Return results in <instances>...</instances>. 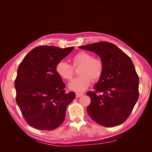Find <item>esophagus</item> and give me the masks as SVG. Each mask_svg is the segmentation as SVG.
Segmentation results:
<instances>
[{"label": "esophagus", "mask_w": 152, "mask_h": 152, "mask_svg": "<svg viewBox=\"0 0 152 152\" xmlns=\"http://www.w3.org/2000/svg\"><path fill=\"white\" fill-rule=\"evenodd\" d=\"M84 95L83 93H76V97L77 98H80L81 96H82Z\"/></svg>", "instance_id": "34e87169"}]
</instances>
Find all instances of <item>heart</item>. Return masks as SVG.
Returning a JSON list of instances; mask_svg holds the SVG:
<instances>
[{"label": "heart", "mask_w": 152, "mask_h": 152, "mask_svg": "<svg viewBox=\"0 0 152 152\" xmlns=\"http://www.w3.org/2000/svg\"><path fill=\"white\" fill-rule=\"evenodd\" d=\"M73 67L80 66L79 70V76L70 82L68 88L71 91L82 92L88 88L92 82L98 80L102 77L104 64L99 58H94L91 53L80 51L73 56L71 59ZM57 74L62 79L70 80L73 76L72 66L65 61H59L55 67Z\"/></svg>", "instance_id": "obj_1"}]
</instances>
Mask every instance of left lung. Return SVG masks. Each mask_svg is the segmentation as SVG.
I'll return each mask as SVG.
<instances>
[{"instance_id":"obj_1","label":"left lung","mask_w":152,"mask_h":152,"mask_svg":"<svg viewBox=\"0 0 152 152\" xmlns=\"http://www.w3.org/2000/svg\"><path fill=\"white\" fill-rule=\"evenodd\" d=\"M79 48L98 54L104 64L95 91L87 93L91 100L87 113L101 126L120 125L130 115L139 97V77L134 64L112 43L99 42Z\"/></svg>"}]
</instances>
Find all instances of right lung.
I'll return each instance as SVG.
<instances>
[{
  "label": "right lung",
  "mask_w": 152,
  "mask_h": 152,
  "mask_svg": "<svg viewBox=\"0 0 152 152\" xmlns=\"http://www.w3.org/2000/svg\"><path fill=\"white\" fill-rule=\"evenodd\" d=\"M73 49L40 45L30 50L20 64L15 81L16 100L30 126L50 131L65 120L67 107L75 93H65L66 86L55 67Z\"/></svg>",
  "instance_id": "add662e5"
}]
</instances>
